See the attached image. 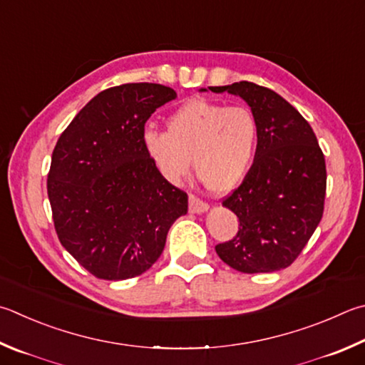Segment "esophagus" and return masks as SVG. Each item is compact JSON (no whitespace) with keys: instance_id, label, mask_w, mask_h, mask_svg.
<instances>
[{"instance_id":"esophagus-1","label":"esophagus","mask_w":365,"mask_h":365,"mask_svg":"<svg viewBox=\"0 0 365 365\" xmlns=\"http://www.w3.org/2000/svg\"><path fill=\"white\" fill-rule=\"evenodd\" d=\"M209 209V204L204 202L200 197L195 195H190V212L191 214H202Z\"/></svg>"}]
</instances>
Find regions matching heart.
<instances>
[{
  "mask_svg": "<svg viewBox=\"0 0 365 365\" xmlns=\"http://www.w3.org/2000/svg\"><path fill=\"white\" fill-rule=\"evenodd\" d=\"M258 142L260 125L249 108L201 98L174 111L168 118V132L147 129L142 135L145 151L168 180H180L195 164L196 175L217 195L242 183L255 161Z\"/></svg>",
  "mask_w": 365,
  "mask_h": 365,
  "instance_id": "obj_1",
  "label": "heart"
}]
</instances>
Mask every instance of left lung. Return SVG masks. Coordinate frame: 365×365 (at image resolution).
Listing matches in <instances>:
<instances>
[{"label": "left lung", "mask_w": 365, "mask_h": 365, "mask_svg": "<svg viewBox=\"0 0 365 365\" xmlns=\"http://www.w3.org/2000/svg\"><path fill=\"white\" fill-rule=\"evenodd\" d=\"M209 91L244 98L260 125L255 161L223 200L240 218V230L231 241L217 244V254L241 273L287 268L322 218L327 172L317 138L307 119L268 88L240 81Z\"/></svg>", "instance_id": "obj_1"}]
</instances>
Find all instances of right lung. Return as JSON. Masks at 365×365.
<instances>
[{
  "label": "right lung",
  "instance_id": "1",
  "mask_svg": "<svg viewBox=\"0 0 365 365\" xmlns=\"http://www.w3.org/2000/svg\"><path fill=\"white\" fill-rule=\"evenodd\" d=\"M175 91L129 83L97 94L58 137L48 196L58 241L98 279L121 281L153 267L168 231L188 210L145 151V123Z\"/></svg>",
  "mask_w": 365,
  "mask_h": 365
}]
</instances>
